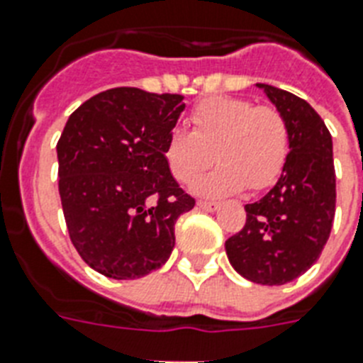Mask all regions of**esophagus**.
<instances>
[{
    "instance_id": "obj_1",
    "label": "esophagus",
    "mask_w": 363,
    "mask_h": 363,
    "mask_svg": "<svg viewBox=\"0 0 363 363\" xmlns=\"http://www.w3.org/2000/svg\"><path fill=\"white\" fill-rule=\"evenodd\" d=\"M197 208H201V211H216L218 208V203L214 201H197Z\"/></svg>"
}]
</instances>
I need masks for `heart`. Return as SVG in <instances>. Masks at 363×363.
I'll list each match as a JSON object with an SVG mask.
<instances>
[{"label": "heart", "mask_w": 363, "mask_h": 363, "mask_svg": "<svg viewBox=\"0 0 363 363\" xmlns=\"http://www.w3.org/2000/svg\"><path fill=\"white\" fill-rule=\"evenodd\" d=\"M191 132L173 128L164 158L179 182H191L212 162L220 166L194 184L199 196L237 194L248 186L267 190L278 181L289 158L287 121L276 108L235 96H211L194 108Z\"/></svg>", "instance_id": "heart-1"}]
</instances>
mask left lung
Here are the masks:
<instances>
[{"label": "left lung", "mask_w": 363, "mask_h": 363, "mask_svg": "<svg viewBox=\"0 0 363 363\" xmlns=\"http://www.w3.org/2000/svg\"><path fill=\"white\" fill-rule=\"evenodd\" d=\"M284 115L289 158L270 191L246 205V225L225 240L231 267L261 285L293 281L319 259L335 214L332 135L320 115L289 91L255 84Z\"/></svg>", "instance_id": "8db88e82"}]
</instances>
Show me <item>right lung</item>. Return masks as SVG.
I'll use <instances>...</instances> for the list:
<instances>
[{
	"mask_svg": "<svg viewBox=\"0 0 363 363\" xmlns=\"http://www.w3.org/2000/svg\"><path fill=\"white\" fill-rule=\"evenodd\" d=\"M182 99L108 89L85 100L59 138V196L70 240L108 278L135 279L160 268L175 246L177 218L196 205L164 158Z\"/></svg>",
	"mask_w": 363,
	"mask_h": 363,
	"instance_id": "1",
	"label": "right lung"
}]
</instances>
